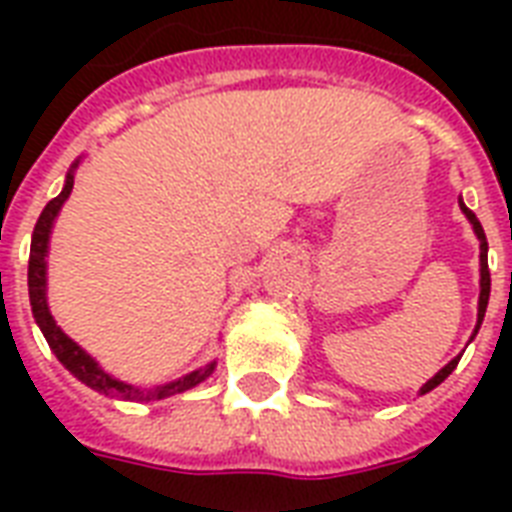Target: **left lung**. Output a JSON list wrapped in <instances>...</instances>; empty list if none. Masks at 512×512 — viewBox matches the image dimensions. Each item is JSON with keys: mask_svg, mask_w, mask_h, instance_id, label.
Returning <instances> with one entry per match:
<instances>
[{"mask_svg": "<svg viewBox=\"0 0 512 512\" xmlns=\"http://www.w3.org/2000/svg\"><path fill=\"white\" fill-rule=\"evenodd\" d=\"M460 209L470 220V225H473V231H476V236H478V244H481V255H478L481 257V295H478V324H476V332H473V337H476L478 329H481V321H484L486 305H489V292H492V276H489V244H486V233H484V228H481V223H478L476 212L465 207V201L462 199H460ZM473 337H470V340H473ZM460 358H462V353L457 358H452V361H449V364H446L444 369L436 374V377H430V380L420 388V393H428V390H433L436 385H441V382H444L446 377L454 372V366L460 364Z\"/></svg>", "mask_w": 512, "mask_h": 512, "instance_id": "obj_1", "label": "left lung"}]
</instances>
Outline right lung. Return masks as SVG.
<instances>
[{"label":"right lung","mask_w":512,"mask_h":512,"mask_svg":"<svg viewBox=\"0 0 512 512\" xmlns=\"http://www.w3.org/2000/svg\"><path fill=\"white\" fill-rule=\"evenodd\" d=\"M79 167V159L74 162V167L68 170L66 185L63 191L55 196V199L42 209V215L34 225V236H31V255H28V300H31V311H34V319L42 329L44 340L52 348V353L58 356V361L66 366L68 372L74 374L76 380H82L84 385H90L92 390L98 393H106L111 398H124V401H162V398L177 396L183 390L196 388L199 382H204L209 374L215 372V361L207 364L204 369H196V372L185 374L180 380L167 382V385H156V388H135V385H127V382L116 380L108 372H103L98 366V361L84 353L79 345H76L71 337L63 332V329L55 324L50 308H47V247H50V233L52 223L58 217L63 201L68 199V193L74 188V170Z\"/></svg>","instance_id":"add662e5"}]
</instances>
